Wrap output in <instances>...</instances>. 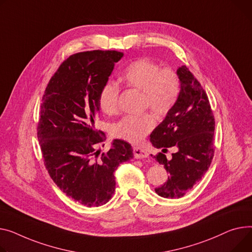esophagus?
I'll use <instances>...</instances> for the list:
<instances>
[{
  "instance_id": "esophagus-1",
  "label": "esophagus",
  "mask_w": 252,
  "mask_h": 252,
  "mask_svg": "<svg viewBox=\"0 0 252 252\" xmlns=\"http://www.w3.org/2000/svg\"><path fill=\"white\" fill-rule=\"evenodd\" d=\"M133 156H135L136 159H144V158H148L149 154L147 153V151L139 147H135L133 148Z\"/></svg>"
}]
</instances>
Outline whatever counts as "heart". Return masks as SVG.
Wrapping results in <instances>:
<instances>
[{
  "label": "heart",
  "instance_id": "heart-1",
  "mask_svg": "<svg viewBox=\"0 0 252 252\" xmlns=\"http://www.w3.org/2000/svg\"><path fill=\"white\" fill-rule=\"evenodd\" d=\"M123 81L127 86L142 91V104L157 115L165 116L175 106L181 91L178 74L171 68H162L148 59L131 62L124 70ZM120 89L114 82H106L99 94V105L106 114L119 111ZM155 126L152 113L126 115L112 126V135L131 144L141 143Z\"/></svg>",
  "mask_w": 252,
  "mask_h": 252
}]
</instances>
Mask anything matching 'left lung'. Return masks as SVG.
I'll use <instances>...</instances> for the list:
<instances>
[{"label": "left lung", "instance_id": "obj_1", "mask_svg": "<svg viewBox=\"0 0 252 252\" xmlns=\"http://www.w3.org/2000/svg\"><path fill=\"white\" fill-rule=\"evenodd\" d=\"M176 73L181 82L177 102L150 136L152 145L162 149L154 158L168 172L167 181L155 189L166 198H179L190 191L206 174L215 153V119L208 95L187 65ZM170 146L178 152L167 158L163 153Z\"/></svg>", "mask_w": 252, "mask_h": 252}]
</instances>
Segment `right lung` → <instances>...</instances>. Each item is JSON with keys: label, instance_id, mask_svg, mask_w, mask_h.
<instances>
[{"label": "right lung", "instance_id": "obj_1", "mask_svg": "<svg viewBox=\"0 0 252 252\" xmlns=\"http://www.w3.org/2000/svg\"><path fill=\"white\" fill-rule=\"evenodd\" d=\"M123 57L116 50L70 56L49 80L40 105L37 138L45 168L66 196L89 208L108 202L115 190L113 172L133 157L123 140H114L107 153L95 149L103 142L94 127L99 94Z\"/></svg>", "mask_w": 252, "mask_h": 252}]
</instances>
